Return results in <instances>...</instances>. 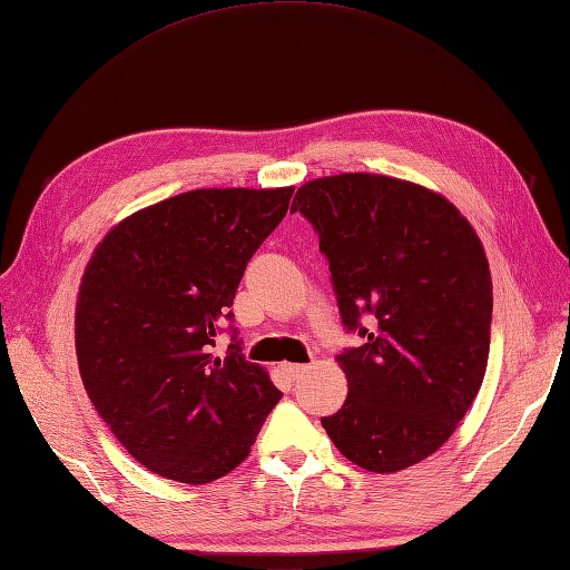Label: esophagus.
Here are the masks:
<instances>
[{"mask_svg": "<svg viewBox=\"0 0 570 570\" xmlns=\"http://www.w3.org/2000/svg\"><path fill=\"white\" fill-rule=\"evenodd\" d=\"M308 366L303 364H282V372L288 376V379H298L301 374H306Z\"/></svg>", "mask_w": 570, "mask_h": 570, "instance_id": "1", "label": "esophagus"}]
</instances>
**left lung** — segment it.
<instances>
[{
    "label": "left lung",
    "instance_id": "8db88e82",
    "mask_svg": "<svg viewBox=\"0 0 570 570\" xmlns=\"http://www.w3.org/2000/svg\"><path fill=\"white\" fill-rule=\"evenodd\" d=\"M291 210L321 235L342 321L364 337L337 354L347 399L321 420L327 436L372 473L420 464L485 376L493 282L481 237L442 194L368 171L311 179Z\"/></svg>",
    "mask_w": 570,
    "mask_h": 570
}]
</instances>
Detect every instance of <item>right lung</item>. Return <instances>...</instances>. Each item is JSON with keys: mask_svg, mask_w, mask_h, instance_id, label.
I'll list each match as a JSON object with an SVG mask.
<instances>
[{"mask_svg": "<svg viewBox=\"0 0 570 570\" xmlns=\"http://www.w3.org/2000/svg\"><path fill=\"white\" fill-rule=\"evenodd\" d=\"M294 187L194 189L118 220L91 253L75 306L79 376L138 464L204 485L249 456L279 403L240 347L214 354L218 325Z\"/></svg>", "mask_w": 570, "mask_h": 570, "instance_id": "add662e5", "label": "right lung"}]
</instances>
